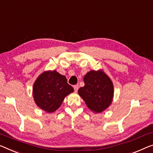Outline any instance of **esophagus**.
I'll use <instances>...</instances> for the list:
<instances>
[{"instance_id": "34e87169", "label": "esophagus", "mask_w": 153, "mask_h": 153, "mask_svg": "<svg viewBox=\"0 0 153 153\" xmlns=\"http://www.w3.org/2000/svg\"><path fill=\"white\" fill-rule=\"evenodd\" d=\"M78 88H79L78 85H74V88L75 92H77V90H78Z\"/></svg>"}]
</instances>
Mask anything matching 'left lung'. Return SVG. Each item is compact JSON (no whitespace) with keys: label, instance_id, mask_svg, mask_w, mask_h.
Returning <instances> with one entry per match:
<instances>
[{"label":"left lung","instance_id":"8db88e82","mask_svg":"<svg viewBox=\"0 0 153 153\" xmlns=\"http://www.w3.org/2000/svg\"><path fill=\"white\" fill-rule=\"evenodd\" d=\"M84 86L78 94L94 113H101L111 105L113 98V84L102 70L90 71L84 77Z\"/></svg>","mask_w":153,"mask_h":153}]
</instances>
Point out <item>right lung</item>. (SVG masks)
<instances>
[{"instance_id": "add662e5", "label": "right lung", "mask_w": 153, "mask_h": 153, "mask_svg": "<svg viewBox=\"0 0 153 153\" xmlns=\"http://www.w3.org/2000/svg\"><path fill=\"white\" fill-rule=\"evenodd\" d=\"M74 91L67 79L54 71L41 74L33 84V95L36 105L47 113H53L62 104L65 97Z\"/></svg>"}]
</instances>
